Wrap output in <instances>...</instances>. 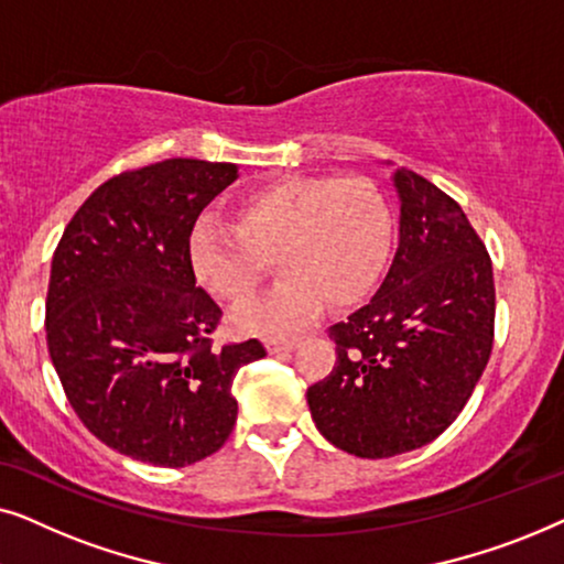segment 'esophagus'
Masks as SVG:
<instances>
[{"mask_svg":"<svg viewBox=\"0 0 564 564\" xmlns=\"http://www.w3.org/2000/svg\"><path fill=\"white\" fill-rule=\"evenodd\" d=\"M297 346L295 338H267V349L272 354H284L292 351Z\"/></svg>","mask_w":564,"mask_h":564,"instance_id":"34e87169","label":"esophagus"}]
</instances>
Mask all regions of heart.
Masks as SVG:
<instances>
[{
  "label": "heart",
  "instance_id": "heart-1",
  "mask_svg": "<svg viewBox=\"0 0 564 564\" xmlns=\"http://www.w3.org/2000/svg\"><path fill=\"white\" fill-rule=\"evenodd\" d=\"M234 226L199 220L189 236L197 282L226 303H243L276 259L282 282L241 305L243 334H290L321 303L344 307L367 297L390 253V207L367 176H282L236 199Z\"/></svg>",
  "mask_w": 564,
  "mask_h": 564
}]
</instances>
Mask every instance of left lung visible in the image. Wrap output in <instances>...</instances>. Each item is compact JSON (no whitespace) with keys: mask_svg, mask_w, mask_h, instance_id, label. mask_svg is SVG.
Returning a JSON list of instances; mask_svg holds the SVG:
<instances>
[{"mask_svg":"<svg viewBox=\"0 0 564 564\" xmlns=\"http://www.w3.org/2000/svg\"><path fill=\"white\" fill-rule=\"evenodd\" d=\"M400 238L377 295L328 328L336 365L307 388L323 436L365 459L434 442L467 405L492 351V261L454 199L398 169Z\"/></svg>","mask_w":564,"mask_h":564,"instance_id":"8db88e82","label":"left lung"}]
</instances>
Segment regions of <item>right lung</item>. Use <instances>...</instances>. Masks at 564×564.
Masks as SVG:
<instances>
[{"mask_svg":"<svg viewBox=\"0 0 564 564\" xmlns=\"http://www.w3.org/2000/svg\"><path fill=\"white\" fill-rule=\"evenodd\" d=\"M238 166L166 159L91 192L51 264L45 341L84 426L156 467L218 452L236 426L234 377L257 338L213 344L223 311L195 284L189 236Z\"/></svg>","mask_w":564,"mask_h":564,"instance_id":"obj_1","label":"right lung"}]
</instances>
